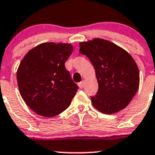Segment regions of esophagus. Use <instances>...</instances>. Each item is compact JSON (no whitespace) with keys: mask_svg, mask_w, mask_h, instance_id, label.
I'll use <instances>...</instances> for the list:
<instances>
[{"mask_svg":"<svg viewBox=\"0 0 155 155\" xmlns=\"http://www.w3.org/2000/svg\"><path fill=\"white\" fill-rule=\"evenodd\" d=\"M84 86H85V81L84 80L82 81V82H80V83H79V86L80 89H83V88L84 87Z\"/></svg>","mask_w":155,"mask_h":155,"instance_id":"34e87169","label":"esophagus"}]
</instances>
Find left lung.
<instances>
[{"label":"left lung","mask_w":155,"mask_h":155,"mask_svg":"<svg viewBox=\"0 0 155 155\" xmlns=\"http://www.w3.org/2000/svg\"><path fill=\"white\" fill-rule=\"evenodd\" d=\"M80 53L90 58L96 71L98 92L92 104L103 114L122 110L138 90L139 69L133 57L114 43L102 38L79 43Z\"/></svg>","instance_id":"left-lung-1"}]
</instances>
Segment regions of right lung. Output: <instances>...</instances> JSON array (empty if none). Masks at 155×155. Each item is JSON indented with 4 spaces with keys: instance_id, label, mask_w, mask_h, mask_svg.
Here are the masks:
<instances>
[{
    "instance_id": "obj_1",
    "label": "right lung",
    "mask_w": 155,
    "mask_h": 155,
    "mask_svg": "<svg viewBox=\"0 0 155 155\" xmlns=\"http://www.w3.org/2000/svg\"><path fill=\"white\" fill-rule=\"evenodd\" d=\"M73 51L67 43L45 42L25 55L17 71L20 94L34 112L45 117L69 107L78 90L65 63Z\"/></svg>"
}]
</instances>
